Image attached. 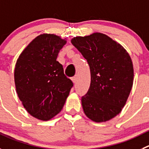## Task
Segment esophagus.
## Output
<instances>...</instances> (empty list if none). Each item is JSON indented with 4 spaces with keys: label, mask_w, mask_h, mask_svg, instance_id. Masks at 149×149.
Listing matches in <instances>:
<instances>
[{
    "label": "esophagus",
    "mask_w": 149,
    "mask_h": 149,
    "mask_svg": "<svg viewBox=\"0 0 149 149\" xmlns=\"http://www.w3.org/2000/svg\"><path fill=\"white\" fill-rule=\"evenodd\" d=\"M71 79H72V81H73V82L74 83V84H76V81H77V79H76V77H73Z\"/></svg>",
    "instance_id": "34e87169"
}]
</instances>
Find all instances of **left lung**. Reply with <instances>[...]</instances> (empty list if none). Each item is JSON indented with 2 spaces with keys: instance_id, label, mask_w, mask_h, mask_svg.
Here are the masks:
<instances>
[{
  "instance_id": "8db88e82",
  "label": "left lung",
  "mask_w": 149,
  "mask_h": 149,
  "mask_svg": "<svg viewBox=\"0 0 149 149\" xmlns=\"http://www.w3.org/2000/svg\"><path fill=\"white\" fill-rule=\"evenodd\" d=\"M71 42L90 68V88L81 97L84 113L98 123L113 118L126 104L132 87L130 56L120 44L101 33L74 37Z\"/></svg>"
}]
</instances>
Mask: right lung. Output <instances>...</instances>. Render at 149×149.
Listing matches in <instances>:
<instances>
[{"label":"right lung","instance_id":"add662e5","mask_svg":"<svg viewBox=\"0 0 149 149\" xmlns=\"http://www.w3.org/2000/svg\"><path fill=\"white\" fill-rule=\"evenodd\" d=\"M66 40L51 34H40L21 53L15 68L18 97L27 112L48 120L63 108L73 81L56 61Z\"/></svg>","mask_w":149,"mask_h":149}]
</instances>
